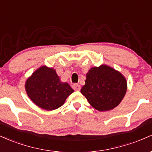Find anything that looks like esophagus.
<instances>
[{"instance_id": "1", "label": "esophagus", "mask_w": 152, "mask_h": 152, "mask_svg": "<svg viewBox=\"0 0 152 152\" xmlns=\"http://www.w3.org/2000/svg\"><path fill=\"white\" fill-rule=\"evenodd\" d=\"M72 88H74L75 91H80V89H81V86H80V85L77 84V83H74V84H73Z\"/></svg>"}]
</instances>
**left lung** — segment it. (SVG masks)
I'll return each instance as SVG.
<instances>
[{
	"mask_svg": "<svg viewBox=\"0 0 152 152\" xmlns=\"http://www.w3.org/2000/svg\"><path fill=\"white\" fill-rule=\"evenodd\" d=\"M126 89V80L121 73L109 66L102 65L88 71L81 93L94 109L106 111L121 103Z\"/></svg>",
	"mask_w": 152,
	"mask_h": 152,
	"instance_id": "obj_1",
	"label": "left lung"
}]
</instances>
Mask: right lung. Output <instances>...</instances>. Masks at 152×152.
Wrapping results in <instances>:
<instances>
[{
    "mask_svg": "<svg viewBox=\"0 0 152 152\" xmlns=\"http://www.w3.org/2000/svg\"><path fill=\"white\" fill-rule=\"evenodd\" d=\"M25 88L31 100L47 111L61 107L74 91L69 83L61 81L56 70L45 66L35 71L26 80Z\"/></svg>",
    "mask_w": 152,
    "mask_h": 152,
    "instance_id": "add662e5",
    "label": "right lung"
}]
</instances>
